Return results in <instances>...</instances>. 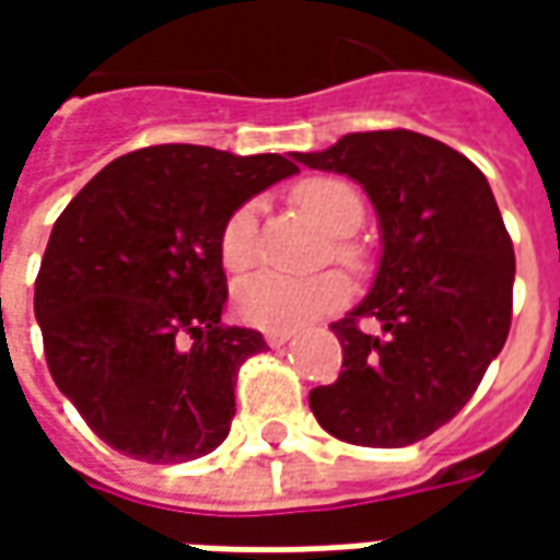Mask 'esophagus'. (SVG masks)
<instances>
[{
  "label": "esophagus",
  "mask_w": 560,
  "mask_h": 560,
  "mask_svg": "<svg viewBox=\"0 0 560 560\" xmlns=\"http://www.w3.org/2000/svg\"><path fill=\"white\" fill-rule=\"evenodd\" d=\"M264 339H267L269 348H281L284 341L293 339V329H267V332H264Z\"/></svg>",
  "instance_id": "esophagus-1"
}]
</instances>
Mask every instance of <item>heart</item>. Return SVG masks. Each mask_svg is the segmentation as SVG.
I'll list each match as a JSON object with an SVG mask.
<instances>
[{
	"label": "heart",
	"mask_w": 560,
	"mask_h": 560,
	"mask_svg": "<svg viewBox=\"0 0 560 560\" xmlns=\"http://www.w3.org/2000/svg\"><path fill=\"white\" fill-rule=\"evenodd\" d=\"M293 203L308 212L329 236H351L360 231L365 207L360 191L339 176H308L293 188ZM257 203L248 200L224 219L219 233L221 264L231 272H245L257 260ZM332 252L345 267L365 264L363 248L351 240H336ZM351 284L341 272H320L312 279H293L281 272H257L240 281L233 293L236 315L257 329H296L315 317L348 303Z\"/></svg>",
	"instance_id": "1"
}]
</instances>
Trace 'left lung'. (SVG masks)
<instances>
[{
    "instance_id": "8db88e82",
    "label": "left lung",
    "mask_w": 560,
    "mask_h": 560,
    "mask_svg": "<svg viewBox=\"0 0 560 560\" xmlns=\"http://www.w3.org/2000/svg\"><path fill=\"white\" fill-rule=\"evenodd\" d=\"M363 185L381 221L375 284L332 324L341 372L308 393L317 422L360 446H408L456 417L501 353L516 255L480 167L408 128L345 135L293 152ZM372 316L382 327H359Z\"/></svg>"
}]
</instances>
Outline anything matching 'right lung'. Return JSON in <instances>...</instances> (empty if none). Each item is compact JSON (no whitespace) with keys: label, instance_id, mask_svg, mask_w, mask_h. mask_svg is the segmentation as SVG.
<instances>
[{"label":"right lung","instance_id":"obj_1","mask_svg":"<svg viewBox=\"0 0 560 560\" xmlns=\"http://www.w3.org/2000/svg\"><path fill=\"white\" fill-rule=\"evenodd\" d=\"M296 171L276 152L161 143L110 161L62 209L35 317L56 387L104 444L171 465L228 438L240 365L267 341L221 324V224Z\"/></svg>","mask_w":560,"mask_h":560}]
</instances>
